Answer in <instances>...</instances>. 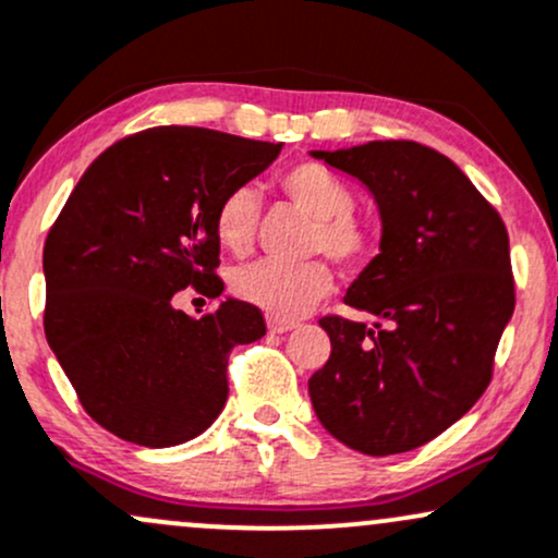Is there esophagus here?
I'll use <instances>...</instances> for the list:
<instances>
[{"instance_id":"esophagus-1","label":"esophagus","mask_w":558,"mask_h":558,"mask_svg":"<svg viewBox=\"0 0 558 558\" xmlns=\"http://www.w3.org/2000/svg\"><path fill=\"white\" fill-rule=\"evenodd\" d=\"M293 328H296V323L293 320H280V317H269L267 320L269 333H289Z\"/></svg>"}]
</instances>
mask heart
I'll return each instance as SVG.
<instances>
[{
  "mask_svg": "<svg viewBox=\"0 0 558 558\" xmlns=\"http://www.w3.org/2000/svg\"><path fill=\"white\" fill-rule=\"evenodd\" d=\"M280 187L299 209L312 217L307 235L310 254H326L347 269L368 265L378 246L376 225L352 211L354 195L339 174L323 163L304 161L280 174ZM256 214H259V201L254 190H230L214 217L217 241L232 254L248 251ZM330 289H333V275L326 262L317 259L304 265L254 262L232 275V291L238 299L280 320L310 312L320 299L328 296Z\"/></svg>",
  "mask_w": 558,
  "mask_h": 558,
  "instance_id": "b5f03b06",
  "label": "heart"
}]
</instances>
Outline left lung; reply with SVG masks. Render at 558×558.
<instances>
[{
  "instance_id": "1",
  "label": "left lung",
  "mask_w": 558,
  "mask_h": 558,
  "mask_svg": "<svg viewBox=\"0 0 558 558\" xmlns=\"http://www.w3.org/2000/svg\"><path fill=\"white\" fill-rule=\"evenodd\" d=\"M368 187L381 243L347 289L373 326L328 315L330 357L310 378L320 424L347 448L395 456L466 415L513 315L508 232L466 174L410 140L310 150Z\"/></svg>"
}]
</instances>
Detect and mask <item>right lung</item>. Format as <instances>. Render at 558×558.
<instances>
[{"mask_svg": "<svg viewBox=\"0 0 558 558\" xmlns=\"http://www.w3.org/2000/svg\"><path fill=\"white\" fill-rule=\"evenodd\" d=\"M280 148L201 126L130 134L89 163L54 219L47 344L84 410L116 437L171 448L222 413L230 349L262 339L265 317L238 299L193 317L174 293H222L217 206Z\"/></svg>", "mask_w": 558, "mask_h": 558, "instance_id": "1", "label": "right lung"}]
</instances>
